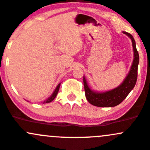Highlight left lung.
Returning a JSON list of instances; mask_svg holds the SVG:
<instances>
[{
	"label": "left lung",
	"mask_w": 150,
	"mask_h": 150,
	"mask_svg": "<svg viewBox=\"0 0 150 150\" xmlns=\"http://www.w3.org/2000/svg\"><path fill=\"white\" fill-rule=\"evenodd\" d=\"M131 39L134 52V59L129 72L124 78V81L118 87L104 92H98L91 89L88 85L86 77L83 76L86 97L88 101L98 107H113L120 104L127 98L132 89L134 88L137 79L138 64L139 62V53L137 50L136 42L131 34L122 31Z\"/></svg>",
	"instance_id": "1"
}]
</instances>
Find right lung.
<instances>
[{"label":"right lung","mask_w":150,"mask_h":150,"mask_svg":"<svg viewBox=\"0 0 150 150\" xmlns=\"http://www.w3.org/2000/svg\"><path fill=\"white\" fill-rule=\"evenodd\" d=\"M60 85H61V83H59V84L57 85V86L56 88H55V89H54V92L52 93V94L51 96H50V97H49L48 98H47L46 100H45V101L42 102V103H50V102H52L53 100H54V99L55 98V97H56L57 95L58 91H59V87H60ZM27 101H29V100H27Z\"/></svg>","instance_id":"obj_1"}]
</instances>
